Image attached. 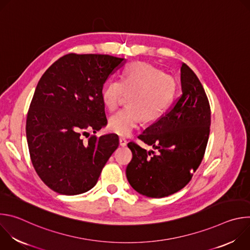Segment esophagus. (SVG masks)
Wrapping results in <instances>:
<instances>
[{
    "label": "esophagus",
    "instance_id": "esophagus-1",
    "mask_svg": "<svg viewBox=\"0 0 250 250\" xmlns=\"http://www.w3.org/2000/svg\"><path fill=\"white\" fill-rule=\"evenodd\" d=\"M127 144V140L124 137H120V146H125Z\"/></svg>",
    "mask_w": 250,
    "mask_h": 250
}]
</instances>
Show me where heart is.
Here are the masks:
<instances>
[{"label":"heart","instance_id":"obj_1","mask_svg":"<svg viewBox=\"0 0 250 250\" xmlns=\"http://www.w3.org/2000/svg\"><path fill=\"white\" fill-rule=\"evenodd\" d=\"M128 105L113 115L109 130L121 136L129 135L142 118L146 122L159 119L172 103L176 93L175 79L151 64L134 62L127 65L120 80H110L102 92L103 103L110 111L121 104L125 95Z\"/></svg>","mask_w":250,"mask_h":250}]
</instances>
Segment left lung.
I'll return each instance as SVG.
<instances>
[{
  "instance_id": "1",
  "label": "left lung",
  "mask_w": 250,
  "mask_h": 250,
  "mask_svg": "<svg viewBox=\"0 0 250 250\" xmlns=\"http://www.w3.org/2000/svg\"><path fill=\"white\" fill-rule=\"evenodd\" d=\"M182 95L138 138L157 149L146 151L129 142L132 159L126 167L130 186L149 198H163L183 189L200 166L208 145L210 109L193 70L182 63Z\"/></svg>"
}]
</instances>
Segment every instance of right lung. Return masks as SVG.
Here are the masks:
<instances>
[{
	"instance_id": "right-lung-1",
	"label": "right lung",
	"mask_w": 250,
	"mask_h": 250,
	"mask_svg": "<svg viewBox=\"0 0 250 250\" xmlns=\"http://www.w3.org/2000/svg\"><path fill=\"white\" fill-rule=\"evenodd\" d=\"M124 58L69 53L55 61L35 88L26 118V139L32 165L43 183L62 195L91 190L119 137L96 133L106 121L102 99L106 79Z\"/></svg>"
}]
</instances>
